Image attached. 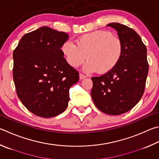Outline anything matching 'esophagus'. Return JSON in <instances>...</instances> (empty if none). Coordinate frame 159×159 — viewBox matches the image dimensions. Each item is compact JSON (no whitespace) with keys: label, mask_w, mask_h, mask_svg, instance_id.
I'll list each match as a JSON object with an SVG mask.
<instances>
[{"label":"esophagus","mask_w":159,"mask_h":159,"mask_svg":"<svg viewBox=\"0 0 159 159\" xmlns=\"http://www.w3.org/2000/svg\"><path fill=\"white\" fill-rule=\"evenodd\" d=\"M85 78H86V76H85V75H83V74H79V79H80V80L84 79H85Z\"/></svg>","instance_id":"1"}]
</instances>
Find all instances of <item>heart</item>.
Instances as JSON below:
<instances>
[{
  "label": "heart",
  "mask_w": 159,
  "mask_h": 159,
  "mask_svg": "<svg viewBox=\"0 0 159 159\" xmlns=\"http://www.w3.org/2000/svg\"><path fill=\"white\" fill-rule=\"evenodd\" d=\"M61 52L67 64L76 68L84 61L83 70L86 73L97 71L106 74L115 67L122 58L123 44L121 39L107 30H95L80 36L76 45L66 41Z\"/></svg>",
  "instance_id": "1"
}]
</instances>
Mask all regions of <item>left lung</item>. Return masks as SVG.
I'll list each match as a JSON object with an SVG mask.
<instances>
[{
	"label": "left lung",
	"instance_id": "1",
	"mask_svg": "<svg viewBox=\"0 0 159 159\" xmlns=\"http://www.w3.org/2000/svg\"><path fill=\"white\" fill-rule=\"evenodd\" d=\"M107 26L117 32L123 44L122 56L111 71L92 78L91 96L99 111L118 115L139 102L145 91L149 65L147 48L136 32L119 23H111Z\"/></svg>",
	"mask_w": 159,
	"mask_h": 159
}]
</instances>
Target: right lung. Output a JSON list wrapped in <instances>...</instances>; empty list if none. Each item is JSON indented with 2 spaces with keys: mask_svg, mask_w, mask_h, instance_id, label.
Returning a JSON list of instances; mask_svg holds the SVG:
<instances>
[{
  "mask_svg": "<svg viewBox=\"0 0 159 159\" xmlns=\"http://www.w3.org/2000/svg\"><path fill=\"white\" fill-rule=\"evenodd\" d=\"M68 34L43 26L21 37L13 53L16 94L32 113L49 118L67 108L70 89L79 81L61 52Z\"/></svg>",
  "mask_w": 159,
  "mask_h": 159,
  "instance_id": "right-lung-1",
  "label": "right lung"
}]
</instances>
